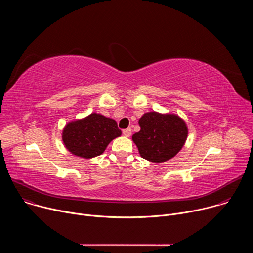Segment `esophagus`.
I'll use <instances>...</instances> for the list:
<instances>
[{
	"label": "esophagus",
	"mask_w": 253,
	"mask_h": 253,
	"mask_svg": "<svg viewBox=\"0 0 253 253\" xmlns=\"http://www.w3.org/2000/svg\"><path fill=\"white\" fill-rule=\"evenodd\" d=\"M122 133H123V135L126 136V137H130V136H131V133H132V130H131V128H127V129H124V130L122 131Z\"/></svg>",
	"instance_id": "obj_1"
}]
</instances>
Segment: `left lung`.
<instances>
[{"label":"left lung","instance_id":"1","mask_svg":"<svg viewBox=\"0 0 253 253\" xmlns=\"http://www.w3.org/2000/svg\"><path fill=\"white\" fill-rule=\"evenodd\" d=\"M140 131L132 136L142 158L151 162H165L174 157L187 139L185 122L174 114L149 112L140 120Z\"/></svg>","mask_w":253,"mask_h":253}]
</instances>
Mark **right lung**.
Wrapping results in <instances>:
<instances>
[{"instance_id": "right-lung-1", "label": "right lung", "mask_w": 253, "mask_h": 253, "mask_svg": "<svg viewBox=\"0 0 253 253\" xmlns=\"http://www.w3.org/2000/svg\"><path fill=\"white\" fill-rule=\"evenodd\" d=\"M120 135L121 130L115 120L92 113L84 119L68 123L62 138L72 154L88 159L101 155L108 144Z\"/></svg>"}]
</instances>
